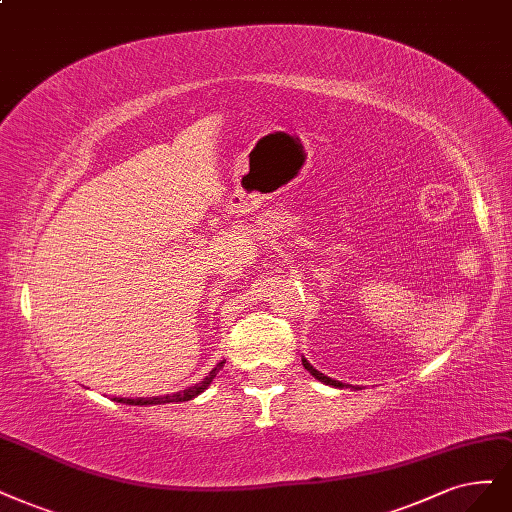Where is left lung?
<instances>
[{
    "mask_svg": "<svg viewBox=\"0 0 512 512\" xmlns=\"http://www.w3.org/2000/svg\"><path fill=\"white\" fill-rule=\"evenodd\" d=\"M303 366L309 370V373L317 379V381H322V383H326V385H332V387H339V390H343V387H347V385H343L341 381H334V379H330V377H326L324 373H320V370L317 368H313L311 364H309V360L307 358H303ZM354 390H358V387H354Z\"/></svg>",
    "mask_w": 512,
    "mask_h": 512,
    "instance_id": "obj_1",
    "label": "left lung"
}]
</instances>
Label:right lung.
I'll return each mask as SVG.
<instances>
[{
  "mask_svg": "<svg viewBox=\"0 0 512 512\" xmlns=\"http://www.w3.org/2000/svg\"><path fill=\"white\" fill-rule=\"evenodd\" d=\"M222 366H224V360L218 362L214 368H211L209 375L203 381L190 385V387H186V390H180V392H175V394L154 396V398H114V400L122 402V404H131V407H150V404H169V402L178 404V402H186V400H192V398H197L199 394H203L207 387L211 385V381H214V377L220 373Z\"/></svg>",
  "mask_w": 512,
  "mask_h": 512,
  "instance_id": "add662e5",
  "label": "right lung"
}]
</instances>
